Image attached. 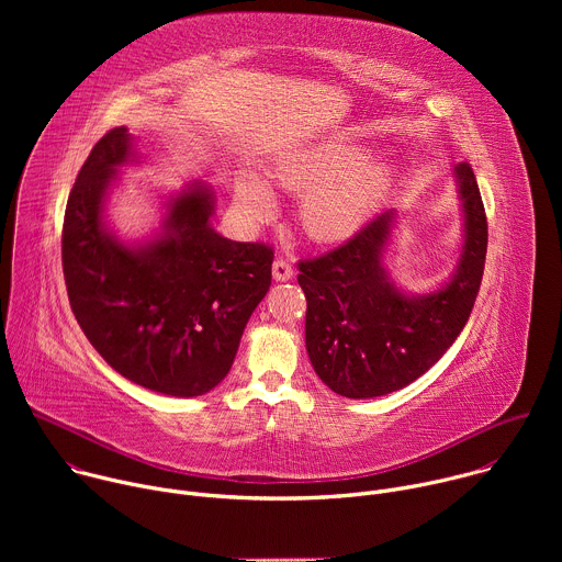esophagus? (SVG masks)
I'll return each instance as SVG.
<instances>
[{
    "mask_svg": "<svg viewBox=\"0 0 562 562\" xmlns=\"http://www.w3.org/2000/svg\"><path fill=\"white\" fill-rule=\"evenodd\" d=\"M271 273L276 282H286L293 278V267L286 260H276L271 267Z\"/></svg>",
    "mask_w": 562,
    "mask_h": 562,
    "instance_id": "34e87169",
    "label": "esophagus"
}]
</instances>
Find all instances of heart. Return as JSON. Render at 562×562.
I'll return each mask as SVG.
<instances>
[{
	"label": "heart",
	"instance_id": "1",
	"mask_svg": "<svg viewBox=\"0 0 562 562\" xmlns=\"http://www.w3.org/2000/svg\"><path fill=\"white\" fill-rule=\"evenodd\" d=\"M278 187L300 193L297 222L319 245H338L360 233L386 200L395 169L384 157H367L364 146L347 139H315L286 150L271 171ZM235 211L247 224L276 215V198L265 180L239 173L233 189Z\"/></svg>",
	"mask_w": 562,
	"mask_h": 562
}]
</instances>
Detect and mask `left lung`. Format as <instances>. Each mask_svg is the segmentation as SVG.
<instances>
[{
	"label": "left lung",
	"instance_id": "1",
	"mask_svg": "<svg viewBox=\"0 0 562 562\" xmlns=\"http://www.w3.org/2000/svg\"><path fill=\"white\" fill-rule=\"evenodd\" d=\"M460 200V251L449 278L427 293L400 289L389 273L400 215H375L353 239L300 262L308 360L331 391L367 400L427 373L471 315L487 256V217L467 162L453 169Z\"/></svg>",
	"mask_w": 562,
	"mask_h": 562
}]
</instances>
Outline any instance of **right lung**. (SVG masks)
Segmentation results:
<instances>
[{
	"label": "right lung",
	"mask_w": 562,
	"mask_h": 562,
	"mask_svg": "<svg viewBox=\"0 0 562 562\" xmlns=\"http://www.w3.org/2000/svg\"><path fill=\"white\" fill-rule=\"evenodd\" d=\"M126 126L91 150L68 195L61 267L68 302L95 351L126 380L176 397L217 386L271 286L273 251L233 243L211 217L215 193L193 182L165 195L162 222L122 239L106 215L120 171L139 165Z\"/></svg>",
	"instance_id": "obj_1"
}]
</instances>
